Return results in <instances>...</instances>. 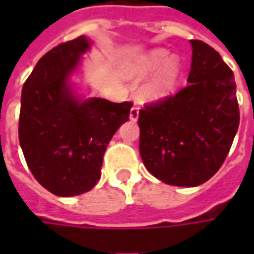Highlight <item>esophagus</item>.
I'll return each instance as SVG.
<instances>
[{
    "mask_svg": "<svg viewBox=\"0 0 254 254\" xmlns=\"http://www.w3.org/2000/svg\"><path fill=\"white\" fill-rule=\"evenodd\" d=\"M130 120L131 122H137L138 120V109L137 107H131V110H130Z\"/></svg>",
    "mask_w": 254,
    "mask_h": 254,
    "instance_id": "esophagus-1",
    "label": "esophagus"
}]
</instances>
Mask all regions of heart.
<instances>
[{
  "label": "heart",
  "mask_w": 254,
  "mask_h": 254,
  "mask_svg": "<svg viewBox=\"0 0 254 254\" xmlns=\"http://www.w3.org/2000/svg\"><path fill=\"white\" fill-rule=\"evenodd\" d=\"M180 62L164 49H152L138 56L130 66V76L135 79L154 76L142 86L141 97L145 102L165 100L177 90L180 82Z\"/></svg>",
  "instance_id": "1"
}]
</instances>
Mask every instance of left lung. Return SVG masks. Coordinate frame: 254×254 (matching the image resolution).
<instances>
[{"label": "left lung", "mask_w": 254, "mask_h": 254, "mask_svg": "<svg viewBox=\"0 0 254 254\" xmlns=\"http://www.w3.org/2000/svg\"><path fill=\"white\" fill-rule=\"evenodd\" d=\"M187 87L140 110V155L155 178L174 187H198L212 178L239 127L236 83L220 55L190 41Z\"/></svg>", "instance_id": "obj_1"}]
</instances>
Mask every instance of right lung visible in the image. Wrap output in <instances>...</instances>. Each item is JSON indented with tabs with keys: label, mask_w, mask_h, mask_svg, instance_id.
I'll use <instances>...</instances> for the list:
<instances>
[{
	"label": "right lung",
	"mask_w": 254,
	"mask_h": 254,
	"mask_svg": "<svg viewBox=\"0 0 254 254\" xmlns=\"http://www.w3.org/2000/svg\"><path fill=\"white\" fill-rule=\"evenodd\" d=\"M87 36L58 45L44 55L21 94L19 144L29 170L45 190L58 196L90 190L102 175L103 155L132 103H113L80 93Z\"/></svg>",
	"instance_id": "right-lung-1"
}]
</instances>
